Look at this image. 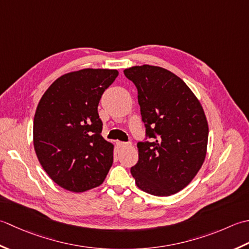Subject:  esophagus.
<instances>
[{
  "instance_id": "esophagus-1",
  "label": "esophagus",
  "mask_w": 249,
  "mask_h": 249,
  "mask_svg": "<svg viewBox=\"0 0 249 249\" xmlns=\"http://www.w3.org/2000/svg\"><path fill=\"white\" fill-rule=\"evenodd\" d=\"M117 146L119 147V148H124V147L131 146V143H126V142H120V141H118L117 142Z\"/></svg>"
}]
</instances>
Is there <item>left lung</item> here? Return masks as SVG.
<instances>
[{"label":"left lung","mask_w":249,"mask_h":249,"mask_svg":"<svg viewBox=\"0 0 249 249\" xmlns=\"http://www.w3.org/2000/svg\"><path fill=\"white\" fill-rule=\"evenodd\" d=\"M124 73L138 89L146 129L131 174L147 194L174 195L194 179L204 162L209 140L204 110L184 80L170 71L145 64Z\"/></svg>","instance_id":"obj_1"}]
</instances>
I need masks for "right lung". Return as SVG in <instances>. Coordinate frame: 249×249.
Wrapping results in <instances>:
<instances>
[{
  "mask_svg": "<svg viewBox=\"0 0 249 249\" xmlns=\"http://www.w3.org/2000/svg\"><path fill=\"white\" fill-rule=\"evenodd\" d=\"M118 71L84 69L64 74L40 99L33 143L39 163L55 184L83 192L102 184L113 164L114 145L101 135L98 106Z\"/></svg>",
  "mask_w": 249,
  "mask_h": 249,
  "instance_id": "add662e5",
  "label": "right lung"
}]
</instances>
